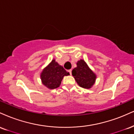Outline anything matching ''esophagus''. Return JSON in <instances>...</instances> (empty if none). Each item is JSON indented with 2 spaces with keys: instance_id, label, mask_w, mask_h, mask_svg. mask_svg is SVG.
Returning a JSON list of instances; mask_svg holds the SVG:
<instances>
[{
  "instance_id": "34e87169",
  "label": "esophagus",
  "mask_w": 134,
  "mask_h": 134,
  "mask_svg": "<svg viewBox=\"0 0 134 134\" xmlns=\"http://www.w3.org/2000/svg\"><path fill=\"white\" fill-rule=\"evenodd\" d=\"M68 72H69V73H70V75H71V74H72V70H71V69H70V70H69Z\"/></svg>"
}]
</instances>
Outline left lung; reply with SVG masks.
I'll return each mask as SVG.
<instances>
[{
    "label": "left lung",
    "mask_w": 134,
    "mask_h": 134,
    "mask_svg": "<svg viewBox=\"0 0 134 134\" xmlns=\"http://www.w3.org/2000/svg\"><path fill=\"white\" fill-rule=\"evenodd\" d=\"M72 74L79 86L89 88L94 84L96 75L92 71L84 60H80L77 63V67L74 69Z\"/></svg>",
    "instance_id": "obj_1"
}]
</instances>
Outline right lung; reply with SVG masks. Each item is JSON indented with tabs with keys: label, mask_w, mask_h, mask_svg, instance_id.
<instances>
[{
	"label": "right lung",
	"mask_w": 134,
	"mask_h": 134,
	"mask_svg": "<svg viewBox=\"0 0 134 134\" xmlns=\"http://www.w3.org/2000/svg\"><path fill=\"white\" fill-rule=\"evenodd\" d=\"M64 67L59 65L55 60H52L49 65L43 70L41 77L42 83L51 89L57 88L60 85L63 77L69 75Z\"/></svg>",
	"instance_id": "1"
}]
</instances>
